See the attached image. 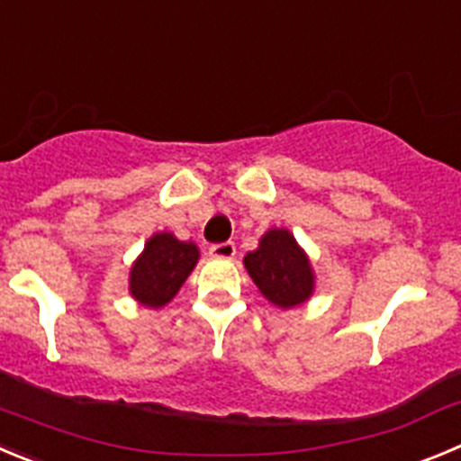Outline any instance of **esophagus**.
Returning <instances> with one entry per match:
<instances>
[{"mask_svg":"<svg viewBox=\"0 0 461 461\" xmlns=\"http://www.w3.org/2000/svg\"><path fill=\"white\" fill-rule=\"evenodd\" d=\"M209 255L216 257V259H231L236 255V245L231 240H225V243H213L209 248Z\"/></svg>","mask_w":461,"mask_h":461,"instance_id":"1","label":"esophagus"}]
</instances>
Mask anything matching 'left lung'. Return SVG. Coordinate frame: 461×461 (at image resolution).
I'll list each match as a JSON object with an SVG mask.
<instances>
[{
  "mask_svg": "<svg viewBox=\"0 0 461 461\" xmlns=\"http://www.w3.org/2000/svg\"><path fill=\"white\" fill-rule=\"evenodd\" d=\"M245 268L261 294L277 307H295L312 295V266L286 230H270L259 248L245 255Z\"/></svg>",
  "mask_w": 461,
  "mask_h": 461,
  "instance_id": "left-lung-1",
  "label": "left lung"
}]
</instances>
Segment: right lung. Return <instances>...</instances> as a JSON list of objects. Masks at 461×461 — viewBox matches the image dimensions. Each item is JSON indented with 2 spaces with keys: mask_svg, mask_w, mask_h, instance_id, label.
Listing matches in <instances>:
<instances>
[{
  "mask_svg": "<svg viewBox=\"0 0 461 461\" xmlns=\"http://www.w3.org/2000/svg\"><path fill=\"white\" fill-rule=\"evenodd\" d=\"M197 257L200 252L193 243H182L166 231L154 234L131 268V295L145 307H163L186 282Z\"/></svg>",
  "mask_w": 461,
  "mask_h": 461,
  "instance_id": "right-lung-1",
  "label": "right lung"
}]
</instances>
